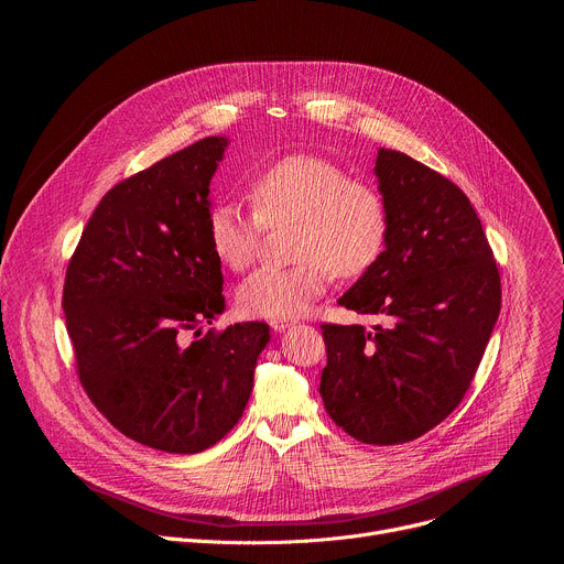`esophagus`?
<instances>
[{"mask_svg":"<svg viewBox=\"0 0 564 564\" xmlns=\"http://www.w3.org/2000/svg\"><path fill=\"white\" fill-rule=\"evenodd\" d=\"M270 326H272V330H274V333H283V330H288V328L292 326V321H285V318H272V321H270Z\"/></svg>","mask_w":564,"mask_h":564,"instance_id":"esophagus-1","label":"esophagus"}]
</instances>
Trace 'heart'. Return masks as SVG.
<instances>
[{"label":"heart","mask_w":564,"mask_h":564,"mask_svg":"<svg viewBox=\"0 0 564 564\" xmlns=\"http://www.w3.org/2000/svg\"><path fill=\"white\" fill-rule=\"evenodd\" d=\"M254 212L218 203L207 216L216 259L234 272L248 270L265 227L294 223L292 268H261L238 288V305L257 318H294L335 276L355 279L381 257L388 212L381 196L335 163L294 153L263 170L250 185Z\"/></svg>","instance_id":"b5f03b06"}]
</instances>
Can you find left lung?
Segmentation results:
<instances>
[{
    "instance_id": "obj_1",
    "label": "left lung",
    "mask_w": 564,
    "mask_h": 564,
    "mask_svg": "<svg viewBox=\"0 0 564 564\" xmlns=\"http://www.w3.org/2000/svg\"><path fill=\"white\" fill-rule=\"evenodd\" d=\"M386 250L339 299L386 326L324 324L321 399L364 444H404L446 420L468 390L500 314L494 250L466 194L411 155L379 149Z\"/></svg>"
}]
</instances>
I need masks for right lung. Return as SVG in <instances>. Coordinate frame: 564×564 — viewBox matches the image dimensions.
I'll return each instance as SVG.
<instances>
[{"label":"right lung","mask_w":564,"mask_h":564,"mask_svg":"<svg viewBox=\"0 0 564 564\" xmlns=\"http://www.w3.org/2000/svg\"><path fill=\"white\" fill-rule=\"evenodd\" d=\"M225 147V135L203 138L109 189L64 279L66 330L89 399L122 435L165 453H200L236 426L270 341L261 321L195 339L225 310L207 238Z\"/></svg>","instance_id":"add662e5"}]
</instances>
